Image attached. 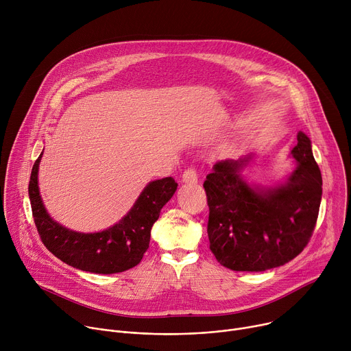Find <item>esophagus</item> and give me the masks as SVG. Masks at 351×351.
<instances>
[{
    "mask_svg": "<svg viewBox=\"0 0 351 351\" xmlns=\"http://www.w3.org/2000/svg\"><path fill=\"white\" fill-rule=\"evenodd\" d=\"M182 182H183V183H189V184L197 183V173H195V171H194L193 168L186 169V171L183 172V175H182Z\"/></svg>",
    "mask_w": 351,
    "mask_h": 351,
    "instance_id": "34e87169",
    "label": "esophagus"
}]
</instances>
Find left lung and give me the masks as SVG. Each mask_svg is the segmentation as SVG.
<instances>
[{
	"instance_id": "left-lung-1",
	"label": "left lung",
	"mask_w": 351,
	"mask_h": 351,
	"mask_svg": "<svg viewBox=\"0 0 351 351\" xmlns=\"http://www.w3.org/2000/svg\"><path fill=\"white\" fill-rule=\"evenodd\" d=\"M293 172L280 183H248L241 171L252 156L219 161L207 175L208 239L217 261L233 271L261 272L303 252L317 223L322 176L311 140L297 133Z\"/></svg>"
}]
</instances>
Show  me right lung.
<instances>
[{
	"label": "right lung",
	"instance_id": "obj_1",
	"mask_svg": "<svg viewBox=\"0 0 351 351\" xmlns=\"http://www.w3.org/2000/svg\"><path fill=\"white\" fill-rule=\"evenodd\" d=\"M41 157L43 153L32 169L29 197L34 223L44 245L65 264L86 272L108 275L136 267L147 252L154 222L178 189L173 178L149 182L129 213L115 225L99 232L83 233L62 226L47 213L38 189Z\"/></svg>",
	"mask_w": 351,
	"mask_h": 351
}]
</instances>
